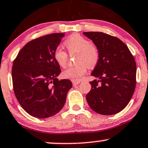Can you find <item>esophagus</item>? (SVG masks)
<instances>
[{
    "label": "esophagus",
    "instance_id": "obj_1",
    "mask_svg": "<svg viewBox=\"0 0 148 148\" xmlns=\"http://www.w3.org/2000/svg\"><path fill=\"white\" fill-rule=\"evenodd\" d=\"M79 83H80V81H74V80H72V84L74 86L77 85V84H78Z\"/></svg>",
    "mask_w": 148,
    "mask_h": 148
}]
</instances>
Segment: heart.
I'll list each match as a JSON object with an SVG mask.
<instances>
[{
	"label": "heart",
	"mask_w": 148,
	"mask_h": 148,
	"mask_svg": "<svg viewBox=\"0 0 148 148\" xmlns=\"http://www.w3.org/2000/svg\"><path fill=\"white\" fill-rule=\"evenodd\" d=\"M70 55L77 54L76 64L66 69L62 74L64 78L74 81L81 80L88 68H94L99 60V51L98 47L91 43L88 39L81 35L74 34L64 42ZM54 59L59 66L64 68L68 61V54L61 47H58L54 51Z\"/></svg>",
	"instance_id": "1"
}]
</instances>
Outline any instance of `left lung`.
Wrapping results in <instances>:
<instances>
[{
	"mask_svg": "<svg viewBox=\"0 0 148 148\" xmlns=\"http://www.w3.org/2000/svg\"><path fill=\"white\" fill-rule=\"evenodd\" d=\"M99 51V60L91 75L99 80L90 82L86 95L88 106L102 115L117 114L131 100L136 86V63L121 40L100 32H84Z\"/></svg>",
	"mask_w": 148,
	"mask_h": 148,
	"instance_id": "left-lung-1",
	"label": "left lung"
}]
</instances>
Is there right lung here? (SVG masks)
Instances as JSON below:
<instances>
[{"mask_svg": "<svg viewBox=\"0 0 148 148\" xmlns=\"http://www.w3.org/2000/svg\"><path fill=\"white\" fill-rule=\"evenodd\" d=\"M64 36L53 33L29 41L13 61L12 81L15 97L32 116L45 119L58 113L72 86L70 80L57 78L61 69L53 54Z\"/></svg>", "mask_w": 148, "mask_h": 148, "instance_id": "1", "label": "right lung"}]
</instances>
